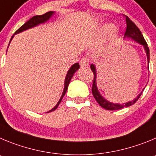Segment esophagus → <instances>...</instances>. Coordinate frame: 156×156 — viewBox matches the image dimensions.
<instances>
[{"mask_svg":"<svg viewBox=\"0 0 156 156\" xmlns=\"http://www.w3.org/2000/svg\"><path fill=\"white\" fill-rule=\"evenodd\" d=\"M89 61H89V58H88V57H83V58L80 61V65H81V67H85V66H87L89 64Z\"/></svg>","mask_w":156,"mask_h":156,"instance_id":"34e87169","label":"esophagus"}]
</instances>
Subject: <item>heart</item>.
<instances>
[{"instance_id":"1","label":"heart","mask_w":156,"mask_h":156,"mask_svg":"<svg viewBox=\"0 0 156 156\" xmlns=\"http://www.w3.org/2000/svg\"><path fill=\"white\" fill-rule=\"evenodd\" d=\"M105 31H106V33H108V34L113 35L116 32V28L113 26H107L105 28Z\"/></svg>"}]
</instances>
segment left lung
Here are the masks:
<instances>
[{"instance_id":"1","label":"left lung","mask_w":156,"mask_h":156,"mask_svg":"<svg viewBox=\"0 0 156 156\" xmlns=\"http://www.w3.org/2000/svg\"><path fill=\"white\" fill-rule=\"evenodd\" d=\"M124 17H126V23H127V27H126V30L125 32H124V37H130V39L135 40L137 43H139L140 44L144 46V50L146 51L147 57H148V63H149V48H148L146 41H145V40H144V37H143L142 33H141V31L139 30V29L136 26L135 24L130 20L128 17L126 16V15H124ZM90 67L94 75L93 83H92V95H93L95 100L97 101V102L99 104V106H102V108H104V109H107V110H116V109H123V108L124 107H127V106H131V105L134 104V103L137 101V99L140 98V96H141L142 92H141V93L139 94V95H138L136 99H134V100H132L131 102H127L126 104H113L112 102H108V101H106V99H105L104 98H102V95L99 94L97 87H96V82H95L96 71H95V66H94V64H91Z\"/></svg>"}]
</instances>
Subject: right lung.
<instances>
[{
    "instance_id": "obj_1",
    "label": "right lung",
    "mask_w": 156,
    "mask_h": 156,
    "mask_svg": "<svg viewBox=\"0 0 156 156\" xmlns=\"http://www.w3.org/2000/svg\"><path fill=\"white\" fill-rule=\"evenodd\" d=\"M53 14H54V12H47V13L43 14V15H36V16H33V18H31L29 21H27L26 23L24 24L23 26H21V27L19 28V29H18L16 32H15V34L21 33V32H22V31H25V30H26V29H30V28H32V27H34V26H37V25H39V24H40V23H43V22H47V21L50 19V17L52 16V15H53ZM13 36H12V39L13 38ZM12 39H11V40H12ZM11 40H10V41H11ZM78 68H79V64H78V63H76V64H75L74 65L71 66V68H70L69 71H68V74H67V76H66L65 81H64V92H63L62 95H61V99H60V100H59V102H57V104L56 105L55 107L53 108V109H52L51 110H50L49 112L54 111V110H55V109L58 107L59 104H60V102H61V101L62 100L63 97H64V95H65L66 92H67V89H68V85H69L70 81H71V79L72 78L73 75H74V74H75V71H76Z\"/></svg>"
}]
</instances>
